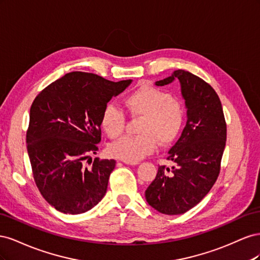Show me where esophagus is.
I'll return each mask as SVG.
<instances>
[{"label": "esophagus", "instance_id": "obj_1", "mask_svg": "<svg viewBox=\"0 0 260 260\" xmlns=\"http://www.w3.org/2000/svg\"><path fill=\"white\" fill-rule=\"evenodd\" d=\"M123 162L127 164V165H131V166H136V165L139 164L138 161H127V160H123Z\"/></svg>", "mask_w": 260, "mask_h": 260}]
</instances>
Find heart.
I'll return each mask as SVG.
<instances>
[{
    "label": "heart",
    "mask_w": 260,
    "mask_h": 260,
    "mask_svg": "<svg viewBox=\"0 0 260 260\" xmlns=\"http://www.w3.org/2000/svg\"><path fill=\"white\" fill-rule=\"evenodd\" d=\"M124 105L130 115L142 118L137 137H124L109 146L112 156L127 161H138L155 151L157 141L161 145L174 143L180 136L185 122V109L172 94L142 85L128 94ZM101 125L106 135L116 139L122 135L125 115L115 105H107L101 116Z\"/></svg>",
    "instance_id": "1"
}]
</instances>
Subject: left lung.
Instances as JSON below:
<instances>
[{
	"instance_id": "8db88e82",
	"label": "left lung",
	"mask_w": 260,
	"mask_h": 260,
	"mask_svg": "<svg viewBox=\"0 0 260 260\" xmlns=\"http://www.w3.org/2000/svg\"><path fill=\"white\" fill-rule=\"evenodd\" d=\"M179 80L187 108V121L177 143L168 152L172 169L159 166L145 191L147 203L165 215H181L205 198L221 168L226 123L216 91L200 77L182 69L156 82Z\"/></svg>"
}]
</instances>
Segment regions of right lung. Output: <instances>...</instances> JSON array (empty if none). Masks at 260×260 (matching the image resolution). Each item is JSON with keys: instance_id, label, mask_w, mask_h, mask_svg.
I'll return each mask as SVG.
<instances>
[{"instance_id": "obj_1", "label": "right lung", "mask_w": 260, "mask_h": 260, "mask_svg": "<svg viewBox=\"0 0 260 260\" xmlns=\"http://www.w3.org/2000/svg\"><path fill=\"white\" fill-rule=\"evenodd\" d=\"M131 81L73 72L35 99L26 136L28 155L37 187L56 210L82 214L104 198L116 160L96 157L90 167L84 161L99 151L104 108Z\"/></svg>"}]
</instances>
